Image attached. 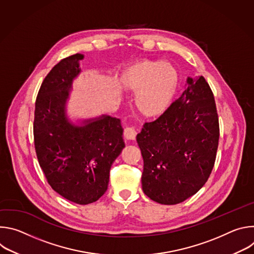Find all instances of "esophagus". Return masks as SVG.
I'll use <instances>...</instances> for the list:
<instances>
[{"label": "esophagus", "mask_w": 254, "mask_h": 254, "mask_svg": "<svg viewBox=\"0 0 254 254\" xmlns=\"http://www.w3.org/2000/svg\"><path fill=\"white\" fill-rule=\"evenodd\" d=\"M124 134L126 136V138L127 139H135L136 137V134H137V130L134 127H126L125 128V131H124Z\"/></svg>", "instance_id": "34e87169"}]
</instances>
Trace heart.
<instances>
[{"label":"heart","instance_id":"1","mask_svg":"<svg viewBox=\"0 0 254 254\" xmlns=\"http://www.w3.org/2000/svg\"><path fill=\"white\" fill-rule=\"evenodd\" d=\"M179 82L178 71L169 62L144 60L127 68L119 84L124 90L136 93L135 106L147 118L161 116L170 106Z\"/></svg>","mask_w":254,"mask_h":254}]
</instances>
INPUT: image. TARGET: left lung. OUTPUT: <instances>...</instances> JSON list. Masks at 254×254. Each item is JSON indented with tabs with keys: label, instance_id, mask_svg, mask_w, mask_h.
<instances>
[{
	"label": "left lung",
	"instance_id": "1",
	"mask_svg": "<svg viewBox=\"0 0 254 254\" xmlns=\"http://www.w3.org/2000/svg\"><path fill=\"white\" fill-rule=\"evenodd\" d=\"M187 83L183 94L136 135L142 191L160 204L175 205L196 194L207 182L218 149L213 92L203 76L188 77Z\"/></svg>",
	"mask_w": 254,
	"mask_h": 254
}]
</instances>
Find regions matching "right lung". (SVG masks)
Returning a JSON list of instances; mask_svg holds the SVG:
<instances>
[{
    "instance_id": "right-lung-1",
    "label": "right lung",
    "mask_w": 254,
    "mask_h": 254,
    "mask_svg": "<svg viewBox=\"0 0 254 254\" xmlns=\"http://www.w3.org/2000/svg\"><path fill=\"white\" fill-rule=\"evenodd\" d=\"M82 54L62 59L47 74L35 103L34 144L51 188L80 205L97 201L107 190L110 171L125 148L121 120L110 116L71 124L65 104L80 73Z\"/></svg>"
}]
</instances>
